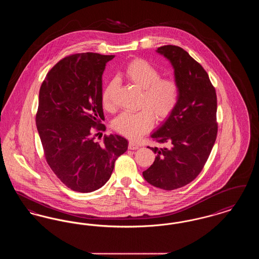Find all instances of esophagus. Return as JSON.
I'll list each match as a JSON object with an SVG mask.
<instances>
[{
    "label": "esophagus",
    "instance_id": "1",
    "mask_svg": "<svg viewBox=\"0 0 259 259\" xmlns=\"http://www.w3.org/2000/svg\"><path fill=\"white\" fill-rule=\"evenodd\" d=\"M128 148H129V149H132V150H134V149H138V148H139V146L136 144L135 142H129Z\"/></svg>",
    "mask_w": 259,
    "mask_h": 259
}]
</instances>
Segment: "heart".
I'll use <instances>...</instances> for the list:
<instances>
[{"mask_svg":"<svg viewBox=\"0 0 259 259\" xmlns=\"http://www.w3.org/2000/svg\"><path fill=\"white\" fill-rule=\"evenodd\" d=\"M124 77L142 90L140 111H125L113 121V128L124 137L136 140L153 127L155 116L159 121L168 118L176 110L180 100V84L172 77H161L160 70L143 58H135L125 67ZM115 80H111L102 92L104 108L113 110L112 93Z\"/></svg>","mask_w":259,"mask_h":259,"instance_id":"obj_1","label":"heart"}]
</instances>
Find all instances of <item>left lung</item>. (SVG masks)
Segmentation results:
<instances>
[{
  "label": "left lung",
  "instance_id": "obj_1",
  "mask_svg": "<svg viewBox=\"0 0 259 259\" xmlns=\"http://www.w3.org/2000/svg\"><path fill=\"white\" fill-rule=\"evenodd\" d=\"M156 51L172 63L181 93L176 110L151 135L166 147H148L156 157L143 176L155 187L174 190L195 180L209 158L218 135V101L207 72L185 50L169 45Z\"/></svg>",
  "mask_w": 259,
  "mask_h": 259
}]
</instances>
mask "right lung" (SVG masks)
Instances as JSON below:
<instances>
[{
    "mask_svg": "<svg viewBox=\"0 0 259 259\" xmlns=\"http://www.w3.org/2000/svg\"><path fill=\"white\" fill-rule=\"evenodd\" d=\"M113 57L93 52L68 55L52 67L39 89L36 124L46 160L62 183L77 192L105 185L128 148L119 135H104L102 144L96 141L106 130L102 74Z\"/></svg>",
    "mask_w": 259,
    "mask_h": 259,
    "instance_id": "add662e5",
    "label": "right lung"
}]
</instances>
